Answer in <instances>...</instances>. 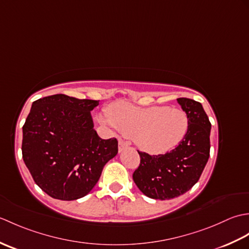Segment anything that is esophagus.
<instances>
[{"instance_id": "1", "label": "esophagus", "mask_w": 249, "mask_h": 249, "mask_svg": "<svg viewBox=\"0 0 249 249\" xmlns=\"http://www.w3.org/2000/svg\"><path fill=\"white\" fill-rule=\"evenodd\" d=\"M129 144L128 143H126L125 141H123V140H120L119 141V152H122L123 151L126 146H128Z\"/></svg>"}]
</instances>
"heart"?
I'll return each instance as SVG.
<instances>
[{
  "mask_svg": "<svg viewBox=\"0 0 249 249\" xmlns=\"http://www.w3.org/2000/svg\"><path fill=\"white\" fill-rule=\"evenodd\" d=\"M100 120L133 138L140 149L152 154L173 150L188 127L186 113L178 108L163 106L141 108L123 102L111 105L108 118L100 116Z\"/></svg>",
  "mask_w": 249,
  "mask_h": 249,
  "instance_id": "heart-1",
  "label": "heart"
}]
</instances>
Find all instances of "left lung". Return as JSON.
Returning <instances> with one entry per match:
<instances>
[{
  "mask_svg": "<svg viewBox=\"0 0 249 249\" xmlns=\"http://www.w3.org/2000/svg\"><path fill=\"white\" fill-rule=\"evenodd\" d=\"M186 112L188 127L176 149L166 154L150 155L138 151L140 165L133 178L147 197L169 200L185 194L199 181L210 156L211 123L199 102L178 98Z\"/></svg>",
  "mask_w": 249,
  "mask_h": 249,
  "instance_id": "8db88e82",
  "label": "left lung"
}]
</instances>
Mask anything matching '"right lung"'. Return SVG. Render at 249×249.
Listing matches in <instances>:
<instances>
[{
    "label": "right lung",
    "instance_id": "add662e5",
    "mask_svg": "<svg viewBox=\"0 0 249 249\" xmlns=\"http://www.w3.org/2000/svg\"><path fill=\"white\" fill-rule=\"evenodd\" d=\"M98 102L55 94L32 105L22 127V158L34 182L52 198L84 197L118 154L116 138L102 139L93 128L91 111Z\"/></svg>",
    "mask_w": 249,
    "mask_h": 249
}]
</instances>
